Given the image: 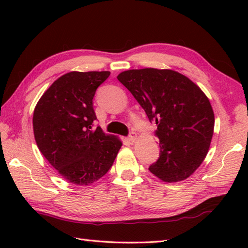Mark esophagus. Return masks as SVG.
Instances as JSON below:
<instances>
[{
  "instance_id": "obj_1",
  "label": "esophagus",
  "mask_w": 248,
  "mask_h": 248,
  "mask_svg": "<svg viewBox=\"0 0 248 248\" xmlns=\"http://www.w3.org/2000/svg\"><path fill=\"white\" fill-rule=\"evenodd\" d=\"M136 140H138V135H136L135 132H131L130 135L128 136V140L131 141V143H134Z\"/></svg>"
}]
</instances>
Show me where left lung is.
<instances>
[{"instance_id":"obj_1","label":"left lung","mask_w":248,"mask_h":248,"mask_svg":"<svg viewBox=\"0 0 248 248\" xmlns=\"http://www.w3.org/2000/svg\"><path fill=\"white\" fill-rule=\"evenodd\" d=\"M117 78L157 125L160 156L149 170L164 182L186 180L207 155L214 132V112L193 81L171 69H131Z\"/></svg>"}]
</instances>
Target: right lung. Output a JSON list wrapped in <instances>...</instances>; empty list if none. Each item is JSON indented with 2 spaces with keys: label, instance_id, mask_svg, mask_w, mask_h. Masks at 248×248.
Masks as SVG:
<instances>
[{
  "label": "right lung",
  "instance_id": "add662e5",
  "mask_svg": "<svg viewBox=\"0 0 248 248\" xmlns=\"http://www.w3.org/2000/svg\"><path fill=\"white\" fill-rule=\"evenodd\" d=\"M109 71H71L57 78L37 102L33 129L38 149L69 183L88 186L102 178L123 146L115 135L93 130V99Z\"/></svg>",
  "mask_w": 248,
  "mask_h": 248
}]
</instances>
